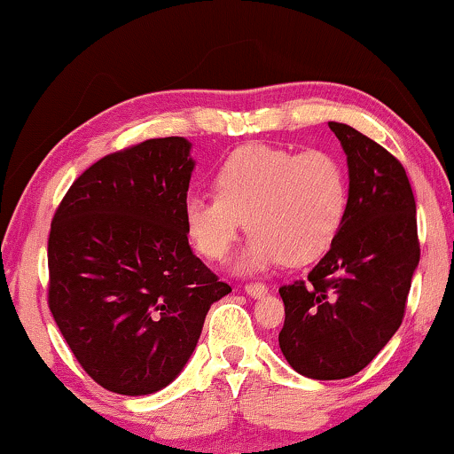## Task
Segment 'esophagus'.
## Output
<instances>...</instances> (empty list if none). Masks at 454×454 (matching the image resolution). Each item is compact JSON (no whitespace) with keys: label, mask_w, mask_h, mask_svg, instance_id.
Returning a JSON list of instances; mask_svg holds the SVG:
<instances>
[{"label":"esophagus","mask_w":454,"mask_h":454,"mask_svg":"<svg viewBox=\"0 0 454 454\" xmlns=\"http://www.w3.org/2000/svg\"><path fill=\"white\" fill-rule=\"evenodd\" d=\"M244 289H246V294L252 295V297H262L266 291H269V289H266L264 283H246Z\"/></svg>","instance_id":"esophagus-1"}]
</instances>
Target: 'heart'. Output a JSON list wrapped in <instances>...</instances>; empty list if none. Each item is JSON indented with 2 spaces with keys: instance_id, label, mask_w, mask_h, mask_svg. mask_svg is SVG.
I'll use <instances>...</instances> for the list:
<instances>
[{
  "instance_id": "b5f03b06",
  "label": "heart",
  "mask_w": 454,
  "mask_h": 454,
  "mask_svg": "<svg viewBox=\"0 0 454 454\" xmlns=\"http://www.w3.org/2000/svg\"><path fill=\"white\" fill-rule=\"evenodd\" d=\"M213 184L216 196H185V231L198 254L223 260L246 221L254 235L241 270L316 262L337 239L349 200L343 165L325 151L241 146L221 160Z\"/></svg>"
}]
</instances>
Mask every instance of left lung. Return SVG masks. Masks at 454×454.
<instances>
[{
  "label": "left lung",
  "instance_id": "left-lung-1",
  "mask_svg": "<svg viewBox=\"0 0 454 454\" xmlns=\"http://www.w3.org/2000/svg\"><path fill=\"white\" fill-rule=\"evenodd\" d=\"M349 167L340 231L309 270L283 285L278 347L291 368L314 380L362 372L399 331L419 262L415 198L405 167L368 136L328 121Z\"/></svg>",
  "mask_w": 454,
  "mask_h": 454
}]
</instances>
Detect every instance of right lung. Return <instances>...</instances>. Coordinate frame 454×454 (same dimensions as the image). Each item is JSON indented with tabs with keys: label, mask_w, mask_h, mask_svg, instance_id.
Returning <instances> with one entry per match:
<instances>
[{
	"label": "right lung",
	"mask_w": 454,
	"mask_h": 454,
	"mask_svg": "<svg viewBox=\"0 0 454 454\" xmlns=\"http://www.w3.org/2000/svg\"><path fill=\"white\" fill-rule=\"evenodd\" d=\"M194 160L179 136L90 165L66 192L47 244V301L97 384L138 396L165 388L231 287L192 254L184 223Z\"/></svg>",
	"instance_id": "add662e5"
}]
</instances>
